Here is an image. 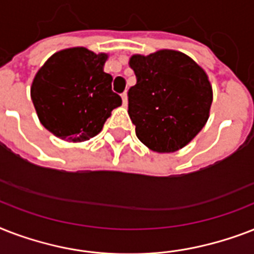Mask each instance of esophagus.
<instances>
[{"instance_id":"1","label":"esophagus","mask_w":254,"mask_h":254,"mask_svg":"<svg viewBox=\"0 0 254 254\" xmlns=\"http://www.w3.org/2000/svg\"><path fill=\"white\" fill-rule=\"evenodd\" d=\"M121 97H123V104L127 107V92H124L123 95H121Z\"/></svg>"}]
</instances>
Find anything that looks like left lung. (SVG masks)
I'll use <instances>...</instances> for the list:
<instances>
[{"label": "left lung", "mask_w": 254, "mask_h": 254, "mask_svg": "<svg viewBox=\"0 0 254 254\" xmlns=\"http://www.w3.org/2000/svg\"><path fill=\"white\" fill-rule=\"evenodd\" d=\"M137 83L127 92V113L143 145L158 153L186 146L207 123L212 88L201 67L179 51L133 55Z\"/></svg>", "instance_id": "obj_1"}]
</instances>
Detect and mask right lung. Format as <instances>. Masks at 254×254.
I'll return each instance as SVG.
<instances>
[{"label": "right lung", "instance_id": "right-lung-1", "mask_svg": "<svg viewBox=\"0 0 254 254\" xmlns=\"http://www.w3.org/2000/svg\"><path fill=\"white\" fill-rule=\"evenodd\" d=\"M107 54L73 47L54 54L37 72L31 100L42 125L57 137L81 142L99 134L123 100L104 72Z\"/></svg>", "mask_w": 254, "mask_h": 254}]
</instances>
